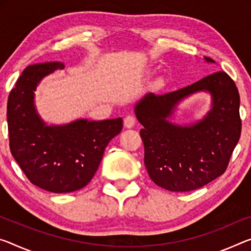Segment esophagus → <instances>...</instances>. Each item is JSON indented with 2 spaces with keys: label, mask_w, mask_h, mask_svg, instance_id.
Returning <instances> with one entry per match:
<instances>
[{
  "label": "esophagus",
  "mask_w": 251,
  "mask_h": 251,
  "mask_svg": "<svg viewBox=\"0 0 251 251\" xmlns=\"http://www.w3.org/2000/svg\"><path fill=\"white\" fill-rule=\"evenodd\" d=\"M135 123H136V118H135V116L132 114L127 115V116L124 118V126L126 128H132V127L135 125Z\"/></svg>",
  "instance_id": "1"
}]
</instances>
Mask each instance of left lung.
I'll return each mask as SVG.
<instances>
[{
  "label": "left lung",
  "instance_id": "left-lung-1",
  "mask_svg": "<svg viewBox=\"0 0 251 251\" xmlns=\"http://www.w3.org/2000/svg\"><path fill=\"white\" fill-rule=\"evenodd\" d=\"M206 61L214 62L204 57ZM200 90L213 95L214 106L203 121L176 126L166 121L177 102ZM240 97L236 83L217 71L171 93H151L135 107L144 126V163L155 184L173 192H186L208 184L226 172L241 134Z\"/></svg>",
  "mask_w": 251,
  "mask_h": 251
}]
</instances>
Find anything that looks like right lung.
<instances>
[{"label": "right lung", "instance_id": "add662e5", "mask_svg": "<svg viewBox=\"0 0 251 251\" xmlns=\"http://www.w3.org/2000/svg\"><path fill=\"white\" fill-rule=\"evenodd\" d=\"M63 63L27 66L7 99L10 150L32 184L53 193L80 190L94 177L111 138L121 133L123 119L75 121L47 126L35 113L33 91L38 82Z\"/></svg>", "mask_w": 251, "mask_h": 251}]
</instances>
